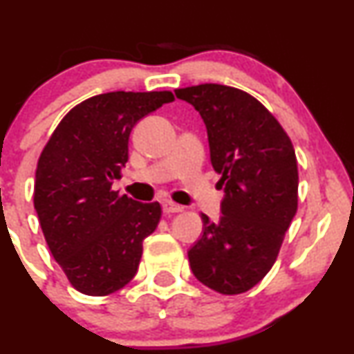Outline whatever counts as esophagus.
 <instances>
[{"mask_svg": "<svg viewBox=\"0 0 354 354\" xmlns=\"http://www.w3.org/2000/svg\"><path fill=\"white\" fill-rule=\"evenodd\" d=\"M161 208H163L165 213H180V211H183V206L178 205V203H174L171 200H161Z\"/></svg>", "mask_w": 354, "mask_h": 354, "instance_id": "esophagus-1", "label": "esophagus"}]
</instances>
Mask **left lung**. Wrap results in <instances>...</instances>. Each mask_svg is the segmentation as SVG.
I'll return each instance as SVG.
<instances>
[{
  "label": "left lung",
  "mask_w": 354,
  "mask_h": 354,
  "mask_svg": "<svg viewBox=\"0 0 354 354\" xmlns=\"http://www.w3.org/2000/svg\"><path fill=\"white\" fill-rule=\"evenodd\" d=\"M206 126L209 158L225 189L219 221L201 214L203 234L189 248L193 274L221 295H239L265 278L298 209L293 143L248 93L205 83L174 91Z\"/></svg>",
  "instance_id": "8db88e82"
}]
</instances>
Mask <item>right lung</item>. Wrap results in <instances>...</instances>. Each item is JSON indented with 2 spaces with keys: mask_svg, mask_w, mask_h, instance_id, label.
<instances>
[{
  "mask_svg": "<svg viewBox=\"0 0 354 354\" xmlns=\"http://www.w3.org/2000/svg\"><path fill=\"white\" fill-rule=\"evenodd\" d=\"M171 91H113L75 106L38 160L35 209L53 258L80 293L106 296L135 278L160 203L111 189L141 118L171 103Z\"/></svg>",
  "mask_w": 354,
  "mask_h": 354,
  "instance_id": "obj_1",
  "label": "right lung"
}]
</instances>
